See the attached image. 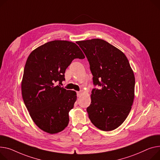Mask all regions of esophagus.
Returning <instances> with one entry per match:
<instances>
[{
  "mask_svg": "<svg viewBox=\"0 0 160 160\" xmlns=\"http://www.w3.org/2000/svg\"><path fill=\"white\" fill-rule=\"evenodd\" d=\"M77 94L78 97H80V96L82 94V91H79V92H77Z\"/></svg>",
  "mask_w": 160,
  "mask_h": 160,
  "instance_id": "esophagus-1",
  "label": "esophagus"
}]
</instances>
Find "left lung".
I'll use <instances>...</instances> for the list:
<instances>
[{"instance_id":"1","label":"left lung","mask_w":160,"mask_h":160,"mask_svg":"<svg viewBox=\"0 0 160 160\" xmlns=\"http://www.w3.org/2000/svg\"><path fill=\"white\" fill-rule=\"evenodd\" d=\"M86 55L93 76L94 86L89 118L97 128L112 131L128 116L134 98L135 78L124 53L102 39L77 42Z\"/></svg>"}]
</instances>
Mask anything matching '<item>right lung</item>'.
<instances>
[{"label": "right lung", "mask_w": 160, "mask_h": 160, "mask_svg": "<svg viewBox=\"0 0 160 160\" xmlns=\"http://www.w3.org/2000/svg\"><path fill=\"white\" fill-rule=\"evenodd\" d=\"M84 58L75 43L66 40L47 42L30 53L21 89L31 118L41 130L55 134L68 126L77 93L60 84L65 80L64 73L71 62Z\"/></svg>", "instance_id": "obj_1"}]
</instances>
